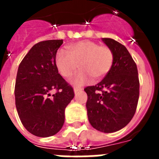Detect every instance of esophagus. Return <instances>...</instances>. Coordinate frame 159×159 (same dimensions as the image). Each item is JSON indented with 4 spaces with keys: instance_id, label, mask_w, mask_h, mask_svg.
I'll list each match as a JSON object with an SVG mask.
<instances>
[{
    "instance_id": "1",
    "label": "esophagus",
    "mask_w": 159,
    "mask_h": 159,
    "mask_svg": "<svg viewBox=\"0 0 159 159\" xmlns=\"http://www.w3.org/2000/svg\"><path fill=\"white\" fill-rule=\"evenodd\" d=\"M82 90H83V88L75 87V88H74V92H75V93H77V92H80V91H82Z\"/></svg>"
}]
</instances>
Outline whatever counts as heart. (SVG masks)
<instances>
[{
	"label": "heart",
	"mask_w": 159,
	"mask_h": 159,
	"mask_svg": "<svg viewBox=\"0 0 159 159\" xmlns=\"http://www.w3.org/2000/svg\"><path fill=\"white\" fill-rule=\"evenodd\" d=\"M67 53L59 51L56 55V65L62 76L69 79L78 67L81 71L74 79V84L82 85L92 77L99 80L110 71L114 62V54L107 46H100L90 40H83L66 47Z\"/></svg>",
	"instance_id": "obj_1"
}]
</instances>
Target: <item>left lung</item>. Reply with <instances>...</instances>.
<instances>
[{"instance_id":"obj_1","label":"left lung","mask_w":159,"mask_h":159,"mask_svg":"<svg viewBox=\"0 0 159 159\" xmlns=\"http://www.w3.org/2000/svg\"><path fill=\"white\" fill-rule=\"evenodd\" d=\"M102 41L113 52V65L101 82L84 91L91 125L99 131L112 133L126 127L134 116L139 80L137 66L126 47L111 38Z\"/></svg>"}]
</instances>
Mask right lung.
<instances>
[{
    "mask_svg": "<svg viewBox=\"0 0 159 159\" xmlns=\"http://www.w3.org/2000/svg\"><path fill=\"white\" fill-rule=\"evenodd\" d=\"M62 43L63 40L36 43L18 67L14 92L16 111L25 129L38 137L60 131L66 107L75 95L56 65V55ZM54 89L56 93L51 96Z\"/></svg>",
    "mask_w": 159,
    "mask_h": 159,
    "instance_id": "right-lung-1",
    "label": "right lung"
}]
</instances>
